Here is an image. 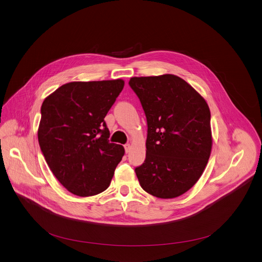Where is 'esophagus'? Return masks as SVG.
Here are the masks:
<instances>
[{
	"mask_svg": "<svg viewBox=\"0 0 262 262\" xmlns=\"http://www.w3.org/2000/svg\"><path fill=\"white\" fill-rule=\"evenodd\" d=\"M124 149H125V152L128 154L130 151V149H132V145L130 144H125L124 145Z\"/></svg>",
	"mask_w": 262,
	"mask_h": 262,
	"instance_id": "1",
	"label": "esophagus"
}]
</instances>
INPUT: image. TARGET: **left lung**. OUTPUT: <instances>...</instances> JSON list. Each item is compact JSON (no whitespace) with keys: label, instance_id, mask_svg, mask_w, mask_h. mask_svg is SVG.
<instances>
[{"label":"left lung","instance_id":"obj_1","mask_svg":"<svg viewBox=\"0 0 262 262\" xmlns=\"http://www.w3.org/2000/svg\"><path fill=\"white\" fill-rule=\"evenodd\" d=\"M147 119L146 159L135 169L142 189L162 199L188 192L201 177L212 147L205 99L174 74L128 82Z\"/></svg>","mask_w":262,"mask_h":262}]
</instances>
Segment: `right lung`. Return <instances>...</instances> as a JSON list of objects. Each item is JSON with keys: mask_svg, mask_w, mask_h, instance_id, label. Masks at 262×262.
<instances>
[{"mask_svg": "<svg viewBox=\"0 0 262 262\" xmlns=\"http://www.w3.org/2000/svg\"><path fill=\"white\" fill-rule=\"evenodd\" d=\"M123 87L121 79L70 82L42 102L39 146L53 174L73 195L106 190L124 156L123 146L108 142L104 122Z\"/></svg>", "mask_w": 262, "mask_h": 262, "instance_id": "right-lung-1", "label": "right lung"}]
</instances>
